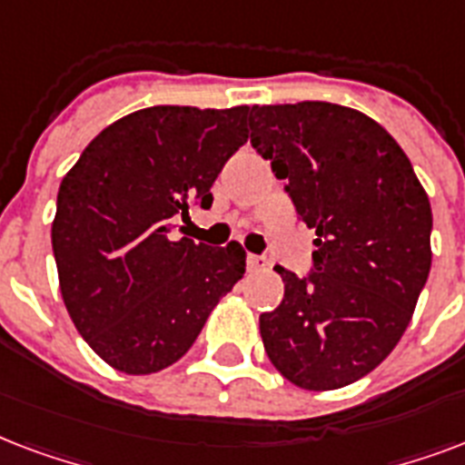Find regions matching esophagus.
<instances>
[{"label":"esophagus","instance_id":"obj_1","mask_svg":"<svg viewBox=\"0 0 465 465\" xmlns=\"http://www.w3.org/2000/svg\"><path fill=\"white\" fill-rule=\"evenodd\" d=\"M266 266H269L266 257H262V254H247V269L250 272H262Z\"/></svg>","mask_w":465,"mask_h":465}]
</instances>
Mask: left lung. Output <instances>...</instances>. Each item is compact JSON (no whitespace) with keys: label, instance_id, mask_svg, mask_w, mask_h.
I'll list each match as a JSON object with an SVG mask.
<instances>
[{"label":"left lung","instance_id":"8db88e82","mask_svg":"<svg viewBox=\"0 0 465 465\" xmlns=\"http://www.w3.org/2000/svg\"><path fill=\"white\" fill-rule=\"evenodd\" d=\"M250 140L298 221L315 230L312 269L283 279L259 315L266 356L283 379L334 391L363 379L410 325L431 266V208L408 154L361 111L298 102L252 106Z\"/></svg>","mask_w":465,"mask_h":465}]
</instances>
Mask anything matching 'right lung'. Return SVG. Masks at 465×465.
Masks as SVG:
<instances>
[{"label": "right lung", "instance_id": "add662e5", "mask_svg": "<svg viewBox=\"0 0 465 465\" xmlns=\"http://www.w3.org/2000/svg\"><path fill=\"white\" fill-rule=\"evenodd\" d=\"M250 106H150L104 128L64 174L53 221L72 322L114 369L145 376L179 361L244 273V250L169 240L247 143Z\"/></svg>", "mask_w": 465, "mask_h": 465}]
</instances>
